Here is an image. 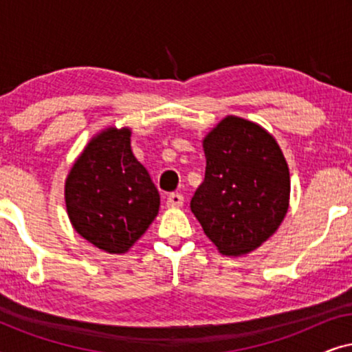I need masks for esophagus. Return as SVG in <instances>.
I'll return each mask as SVG.
<instances>
[{
	"label": "esophagus",
	"mask_w": 352,
	"mask_h": 352,
	"mask_svg": "<svg viewBox=\"0 0 352 352\" xmlns=\"http://www.w3.org/2000/svg\"><path fill=\"white\" fill-rule=\"evenodd\" d=\"M182 204H184V197H182L181 194H170V195H168V199H166L168 206H173V208H175V206H182Z\"/></svg>",
	"instance_id": "34e87169"
}]
</instances>
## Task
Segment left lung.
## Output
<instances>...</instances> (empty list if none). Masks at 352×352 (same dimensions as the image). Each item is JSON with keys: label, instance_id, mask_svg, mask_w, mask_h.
Segmentation results:
<instances>
[{"label": "left lung", "instance_id": "8db88e82", "mask_svg": "<svg viewBox=\"0 0 352 352\" xmlns=\"http://www.w3.org/2000/svg\"><path fill=\"white\" fill-rule=\"evenodd\" d=\"M205 179L190 210L223 254L261 247L278 229L290 201V173L272 134L229 115L204 139Z\"/></svg>", "mask_w": 352, "mask_h": 352}]
</instances>
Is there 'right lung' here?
Here are the masks:
<instances>
[{
  "mask_svg": "<svg viewBox=\"0 0 352 352\" xmlns=\"http://www.w3.org/2000/svg\"><path fill=\"white\" fill-rule=\"evenodd\" d=\"M70 223L104 252L126 253L158 214L160 195L131 151V129L107 128L91 139L65 181Z\"/></svg>",
  "mask_w": 352,
  "mask_h": 352,
  "instance_id": "add662e5",
  "label": "right lung"
}]
</instances>
